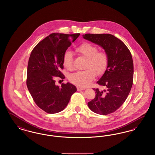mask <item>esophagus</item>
I'll list each match as a JSON object with an SVG mask.
<instances>
[{"instance_id": "obj_1", "label": "esophagus", "mask_w": 155, "mask_h": 155, "mask_svg": "<svg viewBox=\"0 0 155 155\" xmlns=\"http://www.w3.org/2000/svg\"><path fill=\"white\" fill-rule=\"evenodd\" d=\"M85 89V88H82V87H77V91H82V90H84Z\"/></svg>"}]
</instances>
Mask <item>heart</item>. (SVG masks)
<instances>
[{"label": "heart", "instance_id": "obj_1", "mask_svg": "<svg viewBox=\"0 0 155 155\" xmlns=\"http://www.w3.org/2000/svg\"><path fill=\"white\" fill-rule=\"evenodd\" d=\"M76 51L87 58L84 66L85 70L70 74L68 78L75 85L85 87L94 80L96 74L100 75L105 72L108 66L109 58L106 52L98 51L96 46L87 42L78 46ZM63 64L68 70L73 68V54L70 51H67L64 53Z\"/></svg>", "mask_w": 155, "mask_h": 155}]
</instances>
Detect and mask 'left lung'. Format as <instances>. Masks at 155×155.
<instances>
[{"mask_svg": "<svg viewBox=\"0 0 155 155\" xmlns=\"http://www.w3.org/2000/svg\"><path fill=\"white\" fill-rule=\"evenodd\" d=\"M82 37L104 50L108 66L97 83L104 89L94 88L96 95L88 103L94 113L107 115L124 103L133 85L134 64L131 52L121 40L111 34H86Z\"/></svg>", "mask_w": 155, "mask_h": 155, "instance_id": "8db88e82", "label": "left lung"}]
</instances>
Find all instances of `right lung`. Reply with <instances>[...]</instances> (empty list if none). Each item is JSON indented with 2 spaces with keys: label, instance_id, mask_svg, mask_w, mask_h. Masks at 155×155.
Listing matches in <instances>:
<instances>
[{
  "label": "right lung",
  "instance_id": "obj_1",
  "mask_svg": "<svg viewBox=\"0 0 155 155\" xmlns=\"http://www.w3.org/2000/svg\"><path fill=\"white\" fill-rule=\"evenodd\" d=\"M80 35L51 34L39 42L30 54L27 88L37 106L48 113L64 110L77 91L75 86L70 82L56 85L54 78L64 79L60 71L63 68V55Z\"/></svg>",
  "mask_w": 155,
  "mask_h": 155
}]
</instances>
